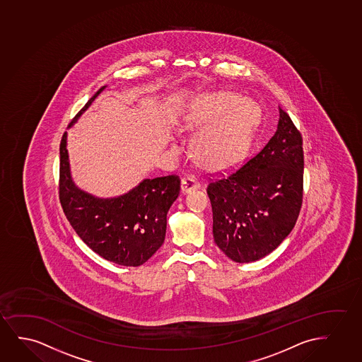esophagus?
<instances>
[{
	"instance_id": "1",
	"label": "esophagus",
	"mask_w": 362,
	"mask_h": 362,
	"mask_svg": "<svg viewBox=\"0 0 362 362\" xmlns=\"http://www.w3.org/2000/svg\"><path fill=\"white\" fill-rule=\"evenodd\" d=\"M199 187H200V182H199L195 177H193V175L185 177V178L183 179V182H182V190H183V193H190V192H193V190L199 188Z\"/></svg>"
}]
</instances>
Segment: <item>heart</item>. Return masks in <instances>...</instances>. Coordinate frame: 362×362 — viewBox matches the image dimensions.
<instances>
[{"label":"heart","mask_w":362,"mask_h":362,"mask_svg":"<svg viewBox=\"0 0 362 362\" xmlns=\"http://www.w3.org/2000/svg\"><path fill=\"white\" fill-rule=\"evenodd\" d=\"M259 110L250 100L227 92L205 94L189 108L185 124L194 132V155L211 170L230 168L248 152Z\"/></svg>","instance_id":"heart-1"}]
</instances>
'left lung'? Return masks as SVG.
<instances>
[{
	"label": "left lung",
	"instance_id": "8db88e82",
	"mask_svg": "<svg viewBox=\"0 0 362 362\" xmlns=\"http://www.w3.org/2000/svg\"><path fill=\"white\" fill-rule=\"evenodd\" d=\"M275 135L240 168L209 178L217 247L237 263L264 258L296 225L303 197V140L279 109Z\"/></svg>",
	"mask_w": 362,
	"mask_h": 362
}]
</instances>
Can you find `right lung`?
Returning a JSON list of instances; mask_svg holds the SVG:
<instances>
[{
  "label": "right lung",
  "instance_id": "obj_1",
  "mask_svg": "<svg viewBox=\"0 0 362 362\" xmlns=\"http://www.w3.org/2000/svg\"><path fill=\"white\" fill-rule=\"evenodd\" d=\"M105 86L76 114V119L90 107ZM180 192L175 174L145 179L132 192L98 199L82 192L71 179L66 132L60 142L59 199L66 218L81 240L102 258L124 267H140L163 245L167 214Z\"/></svg>",
  "mask_w": 362,
  "mask_h": 362
}]
</instances>
